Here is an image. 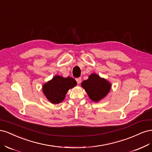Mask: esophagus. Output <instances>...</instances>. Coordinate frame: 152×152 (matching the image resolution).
<instances>
[{
  "label": "esophagus",
  "instance_id": "esophagus-1",
  "mask_svg": "<svg viewBox=\"0 0 152 152\" xmlns=\"http://www.w3.org/2000/svg\"><path fill=\"white\" fill-rule=\"evenodd\" d=\"M76 81L77 82V84H79L82 81V79H81V78H77V79H76Z\"/></svg>",
  "mask_w": 152,
  "mask_h": 152
}]
</instances>
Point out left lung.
<instances>
[{"instance_id":"8db88e82","label":"left lung","mask_w":152,"mask_h":152,"mask_svg":"<svg viewBox=\"0 0 152 152\" xmlns=\"http://www.w3.org/2000/svg\"><path fill=\"white\" fill-rule=\"evenodd\" d=\"M89 98L94 102H99L107 96L111 89L112 84L96 73H91L89 78L81 84Z\"/></svg>"}]
</instances>
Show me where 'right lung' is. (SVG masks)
<instances>
[{"label": "right lung", "mask_w": 152, "mask_h": 152, "mask_svg": "<svg viewBox=\"0 0 152 152\" xmlns=\"http://www.w3.org/2000/svg\"><path fill=\"white\" fill-rule=\"evenodd\" d=\"M76 80L72 77L55 75L51 80L42 86V91L46 98L54 104L61 103L65 98L67 92L77 86Z\"/></svg>", "instance_id": "obj_1"}]
</instances>
